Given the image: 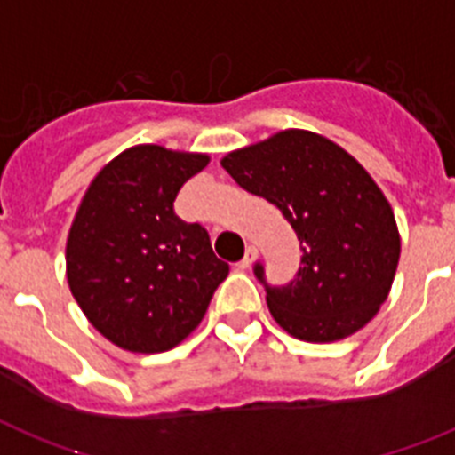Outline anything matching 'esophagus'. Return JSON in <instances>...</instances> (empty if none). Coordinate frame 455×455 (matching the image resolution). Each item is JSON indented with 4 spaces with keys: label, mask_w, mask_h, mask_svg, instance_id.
<instances>
[{
    "label": "esophagus",
    "mask_w": 455,
    "mask_h": 455,
    "mask_svg": "<svg viewBox=\"0 0 455 455\" xmlns=\"http://www.w3.org/2000/svg\"><path fill=\"white\" fill-rule=\"evenodd\" d=\"M257 254H259V250L254 245H247V250H245V257H243V261L238 263V268L240 270H245V268H250L251 266V261H254V259H257Z\"/></svg>",
    "instance_id": "1"
}]
</instances>
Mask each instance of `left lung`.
I'll return each mask as SVG.
<instances>
[{
  "instance_id": "left-lung-1",
  "label": "left lung",
  "mask_w": 455,
  "mask_h": 455,
  "mask_svg": "<svg viewBox=\"0 0 455 455\" xmlns=\"http://www.w3.org/2000/svg\"><path fill=\"white\" fill-rule=\"evenodd\" d=\"M221 166L245 192L277 205L300 240V268L289 284L270 286L254 263L275 322L305 342L361 331L387 300L400 259L395 217L368 171L303 129L228 152Z\"/></svg>"
}]
</instances>
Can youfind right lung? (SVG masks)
Wrapping results in <instances>:
<instances>
[{
	"label": "right lung",
	"instance_id": "add662e5",
	"mask_svg": "<svg viewBox=\"0 0 455 455\" xmlns=\"http://www.w3.org/2000/svg\"><path fill=\"white\" fill-rule=\"evenodd\" d=\"M208 155L136 145L87 187L67 240V280L90 323L113 345L159 354L201 323L228 263L173 201Z\"/></svg>",
	"mask_w": 455,
	"mask_h": 455
}]
</instances>
